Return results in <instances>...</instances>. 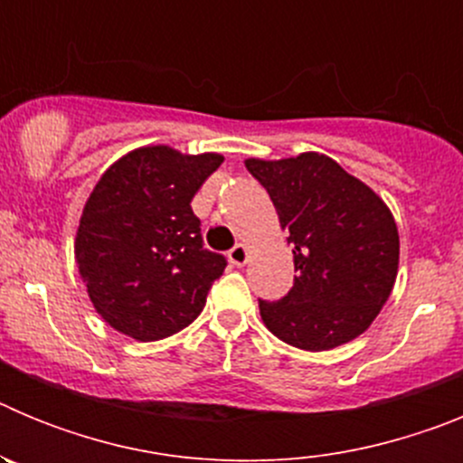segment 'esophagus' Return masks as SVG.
Returning a JSON list of instances; mask_svg holds the SVG:
<instances>
[{
    "mask_svg": "<svg viewBox=\"0 0 463 463\" xmlns=\"http://www.w3.org/2000/svg\"><path fill=\"white\" fill-rule=\"evenodd\" d=\"M227 255H229V261H232L234 267H243L245 261H248V248H245L243 243H236Z\"/></svg>",
    "mask_w": 463,
    "mask_h": 463,
    "instance_id": "obj_1",
    "label": "esophagus"
}]
</instances>
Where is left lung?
Segmentation results:
<instances>
[{"label": "left lung", "mask_w": 463, "mask_h": 463, "mask_svg": "<svg viewBox=\"0 0 463 463\" xmlns=\"http://www.w3.org/2000/svg\"><path fill=\"white\" fill-rule=\"evenodd\" d=\"M245 166L269 192L294 255V285L278 301L260 298L273 336L322 353L369 329L390 298L399 232L390 208L320 153Z\"/></svg>", "instance_id": "obj_1"}]
</instances>
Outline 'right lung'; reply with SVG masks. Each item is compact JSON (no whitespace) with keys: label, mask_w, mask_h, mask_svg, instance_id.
Here are the masks:
<instances>
[{"label":"right lung","mask_w":463,"mask_h":463,"mask_svg":"<svg viewBox=\"0 0 463 463\" xmlns=\"http://www.w3.org/2000/svg\"><path fill=\"white\" fill-rule=\"evenodd\" d=\"M222 155L150 146L125 155L94 185L76 234L90 301L137 341L166 338L203 310L227 260L203 248L192 196Z\"/></svg>","instance_id":"right-lung-1"}]
</instances>
